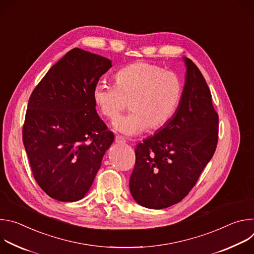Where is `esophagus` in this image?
<instances>
[{"label":"esophagus","instance_id":"1","mask_svg":"<svg viewBox=\"0 0 254 254\" xmlns=\"http://www.w3.org/2000/svg\"><path fill=\"white\" fill-rule=\"evenodd\" d=\"M115 141H116L117 143H119V144H125V143H126L125 138H124L123 136H121V135H117V136L115 137Z\"/></svg>","mask_w":254,"mask_h":254}]
</instances>
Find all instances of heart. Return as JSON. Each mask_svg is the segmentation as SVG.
<instances>
[{"label":"heart","instance_id":"b5f03b06","mask_svg":"<svg viewBox=\"0 0 254 254\" xmlns=\"http://www.w3.org/2000/svg\"><path fill=\"white\" fill-rule=\"evenodd\" d=\"M115 84H97L93 100L102 116L112 121L128 103L131 113L114 125V129L125 135L165 127L183 97V83L178 75L147 62L132 63L118 71Z\"/></svg>","mask_w":254,"mask_h":254}]
</instances>
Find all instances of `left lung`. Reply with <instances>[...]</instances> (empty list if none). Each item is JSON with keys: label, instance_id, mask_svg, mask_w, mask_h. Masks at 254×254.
<instances>
[{"label": "left lung", "instance_id": "left-lung-1", "mask_svg": "<svg viewBox=\"0 0 254 254\" xmlns=\"http://www.w3.org/2000/svg\"><path fill=\"white\" fill-rule=\"evenodd\" d=\"M187 71L182 101L172 119L154 135L136 144L129 191L140 206L168 208L182 201L213 157L218 141V115L210 89L193 61Z\"/></svg>", "mask_w": 254, "mask_h": 254}]
</instances>
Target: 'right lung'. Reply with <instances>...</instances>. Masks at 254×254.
I'll return each mask as SVG.
<instances>
[{
  "label": "right lung",
  "mask_w": 254,
  "mask_h": 254,
  "mask_svg": "<svg viewBox=\"0 0 254 254\" xmlns=\"http://www.w3.org/2000/svg\"><path fill=\"white\" fill-rule=\"evenodd\" d=\"M112 61L74 48L54 64L33 90L23 142L33 176L51 198L82 199L115 135L98 117L93 88Z\"/></svg>",
  "instance_id": "add662e5"
}]
</instances>
